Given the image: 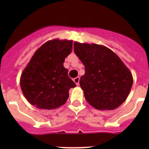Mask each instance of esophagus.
<instances>
[{
    "label": "esophagus",
    "instance_id": "esophagus-1",
    "mask_svg": "<svg viewBox=\"0 0 149 149\" xmlns=\"http://www.w3.org/2000/svg\"><path fill=\"white\" fill-rule=\"evenodd\" d=\"M73 81H74V82L77 84V85H79V82H80V77H75V78H74Z\"/></svg>",
    "mask_w": 149,
    "mask_h": 149
}]
</instances>
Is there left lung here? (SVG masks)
<instances>
[{
	"instance_id": "8db88e82",
	"label": "left lung",
	"mask_w": 149,
	"mask_h": 149,
	"mask_svg": "<svg viewBox=\"0 0 149 149\" xmlns=\"http://www.w3.org/2000/svg\"><path fill=\"white\" fill-rule=\"evenodd\" d=\"M74 50L85 66L80 85L88 103L101 110L120 106L133 85L132 74L122 60L101 45L74 42Z\"/></svg>"
}]
</instances>
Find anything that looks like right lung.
I'll use <instances>...</instances> for the list:
<instances>
[{
	"instance_id": "obj_1",
	"label": "right lung",
	"mask_w": 149,
	"mask_h": 149,
	"mask_svg": "<svg viewBox=\"0 0 149 149\" xmlns=\"http://www.w3.org/2000/svg\"><path fill=\"white\" fill-rule=\"evenodd\" d=\"M72 50V40L54 39L39 47L24 68L20 86L26 99L36 107L53 110L66 102L76 86L63 66Z\"/></svg>"
}]
</instances>
